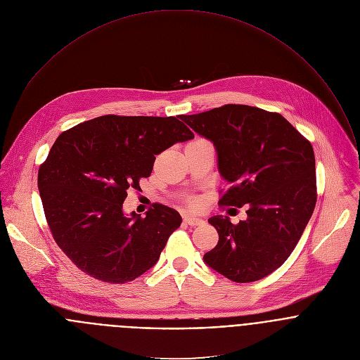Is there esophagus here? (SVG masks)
<instances>
[{
	"label": "esophagus",
	"mask_w": 360,
	"mask_h": 360,
	"mask_svg": "<svg viewBox=\"0 0 360 360\" xmlns=\"http://www.w3.org/2000/svg\"><path fill=\"white\" fill-rule=\"evenodd\" d=\"M184 224L186 225H188V226H197V225H200V224H202V219H200V218H195V217H184Z\"/></svg>",
	"instance_id": "1"
}]
</instances>
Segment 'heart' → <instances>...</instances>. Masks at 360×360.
<instances>
[{
    "mask_svg": "<svg viewBox=\"0 0 360 360\" xmlns=\"http://www.w3.org/2000/svg\"><path fill=\"white\" fill-rule=\"evenodd\" d=\"M198 141H201V139H198ZM188 205L194 208V207H197V205H198V201H197L195 198H190V200H188Z\"/></svg>",
    "mask_w": 360,
    "mask_h": 360,
    "instance_id": "obj_1",
    "label": "heart"
}]
</instances>
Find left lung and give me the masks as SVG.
<instances>
[{"label": "left lung", "mask_w": 360, "mask_h": 360, "mask_svg": "<svg viewBox=\"0 0 360 360\" xmlns=\"http://www.w3.org/2000/svg\"><path fill=\"white\" fill-rule=\"evenodd\" d=\"M181 120L215 145L219 173L231 184L218 204L249 207L238 224L208 219L219 239L205 263L235 283L269 276L291 255L315 208L311 142L278 112L250 105L226 104Z\"/></svg>", "instance_id": "obj_1"}]
</instances>
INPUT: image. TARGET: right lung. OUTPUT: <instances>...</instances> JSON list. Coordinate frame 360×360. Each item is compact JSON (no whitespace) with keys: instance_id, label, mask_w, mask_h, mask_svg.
<instances>
[{"instance_id":"obj_1","label":"right lung","mask_w":360,"mask_h":360,"mask_svg":"<svg viewBox=\"0 0 360 360\" xmlns=\"http://www.w3.org/2000/svg\"><path fill=\"white\" fill-rule=\"evenodd\" d=\"M193 138L176 117L124 115L97 117L59 135L38 187L55 242L82 271L124 284L159 260L180 214L155 204L146 217L128 218L122 204L150 176L156 155Z\"/></svg>"}]
</instances>
